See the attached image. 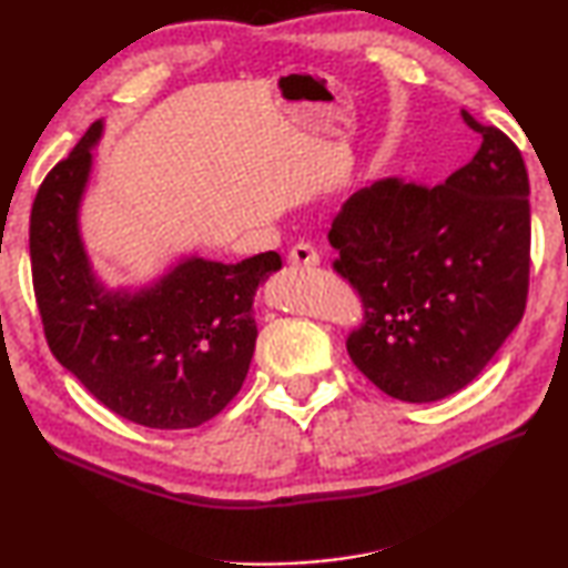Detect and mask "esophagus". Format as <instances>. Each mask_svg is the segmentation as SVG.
Segmentation results:
<instances>
[{
	"label": "esophagus",
	"instance_id": "34e87169",
	"mask_svg": "<svg viewBox=\"0 0 568 568\" xmlns=\"http://www.w3.org/2000/svg\"><path fill=\"white\" fill-rule=\"evenodd\" d=\"M287 261L297 267H315L321 263V255L311 243H297L291 247V253H287Z\"/></svg>",
	"mask_w": 568,
	"mask_h": 568
}]
</instances>
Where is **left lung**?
Returning <instances> with one entry per match:
<instances>
[{"mask_svg":"<svg viewBox=\"0 0 568 568\" xmlns=\"http://www.w3.org/2000/svg\"><path fill=\"white\" fill-rule=\"evenodd\" d=\"M444 185L386 178L345 200L328 233L333 263L365 315L345 345L390 398L440 400L466 388L526 311L531 207L524 158L494 124Z\"/></svg>","mask_w":568,"mask_h":568,"instance_id":"8db88e82","label":"left lung"}]
</instances>
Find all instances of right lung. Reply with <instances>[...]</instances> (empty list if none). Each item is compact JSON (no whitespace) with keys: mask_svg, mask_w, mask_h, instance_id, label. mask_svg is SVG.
Wrapping results in <instances>:
<instances>
[{"mask_svg":"<svg viewBox=\"0 0 568 568\" xmlns=\"http://www.w3.org/2000/svg\"><path fill=\"white\" fill-rule=\"evenodd\" d=\"M94 122L37 190L30 257L37 307L54 358L102 406L148 428H195L237 396L255 353L257 285L281 255L235 265L190 255L140 291H110L92 271L80 205L92 172Z\"/></svg>","mask_w":568,"mask_h":568,"instance_id":"add662e5","label":"right lung"}]
</instances>
